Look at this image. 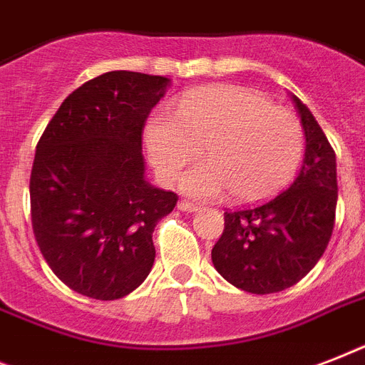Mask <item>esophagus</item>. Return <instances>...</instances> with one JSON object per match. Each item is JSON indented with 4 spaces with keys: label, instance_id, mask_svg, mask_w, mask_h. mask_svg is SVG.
<instances>
[{
    "label": "esophagus",
    "instance_id": "obj_1",
    "mask_svg": "<svg viewBox=\"0 0 365 365\" xmlns=\"http://www.w3.org/2000/svg\"><path fill=\"white\" fill-rule=\"evenodd\" d=\"M178 208L182 212H197L199 210V206L195 205V202H189V200H180L178 202Z\"/></svg>",
    "mask_w": 365,
    "mask_h": 365
}]
</instances>
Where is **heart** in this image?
Returning a JSON list of instances; mask_svg holds the SVG:
<instances>
[{"label":"heart","instance_id":"b5f03b06","mask_svg":"<svg viewBox=\"0 0 365 365\" xmlns=\"http://www.w3.org/2000/svg\"><path fill=\"white\" fill-rule=\"evenodd\" d=\"M143 138L165 182H174L205 148L208 163L185 174L183 191L197 199L231 191L244 202L267 199L289 183L305 149L303 126L292 111L237 85L183 94L176 115L155 111L149 117Z\"/></svg>","mask_w":365,"mask_h":365}]
</instances>
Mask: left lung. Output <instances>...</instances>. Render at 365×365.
Listing matches in <instances>:
<instances>
[{
	"instance_id": "obj_1",
	"label": "left lung",
	"mask_w": 365,
	"mask_h": 365,
	"mask_svg": "<svg viewBox=\"0 0 365 365\" xmlns=\"http://www.w3.org/2000/svg\"><path fill=\"white\" fill-rule=\"evenodd\" d=\"M294 102L307 140L299 174L272 199L225 212V227L212 248L216 271L250 294H274L299 282L334 233L335 151L309 108L297 96Z\"/></svg>"
}]
</instances>
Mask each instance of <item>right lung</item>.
<instances>
[{
	"instance_id": "right-lung-1",
	"label": "right lung",
	"mask_w": 365,
	"mask_h": 365,
	"mask_svg": "<svg viewBox=\"0 0 365 365\" xmlns=\"http://www.w3.org/2000/svg\"><path fill=\"white\" fill-rule=\"evenodd\" d=\"M168 79L108 71L48 121L30 176L31 227L53 272L93 299L125 297L155 261L153 229L178 195L143 178L142 134Z\"/></svg>"
}]
</instances>
